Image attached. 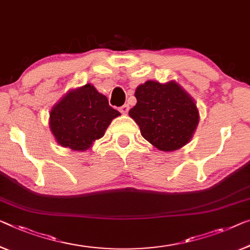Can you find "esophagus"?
I'll use <instances>...</instances> for the list:
<instances>
[{
  "label": "esophagus",
  "instance_id": "esophagus-1",
  "mask_svg": "<svg viewBox=\"0 0 250 250\" xmlns=\"http://www.w3.org/2000/svg\"><path fill=\"white\" fill-rule=\"evenodd\" d=\"M128 111H129V105H128V104H125V105L120 106V112L121 113L126 114V113H128Z\"/></svg>",
  "mask_w": 250,
  "mask_h": 250
}]
</instances>
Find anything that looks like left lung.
Here are the masks:
<instances>
[{"label":"left lung","instance_id":"8db88e82","mask_svg":"<svg viewBox=\"0 0 250 250\" xmlns=\"http://www.w3.org/2000/svg\"><path fill=\"white\" fill-rule=\"evenodd\" d=\"M135 96L137 104L129 115L145 139L164 151L176 150L188 143L199 124V111L180 85L148 81L137 87Z\"/></svg>","mask_w":250,"mask_h":250}]
</instances>
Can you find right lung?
Masks as SVG:
<instances>
[{
    "instance_id": "add662e5",
    "label": "right lung",
    "mask_w": 250,
    "mask_h": 250,
    "mask_svg": "<svg viewBox=\"0 0 250 250\" xmlns=\"http://www.w3.org/2000/svg\"><path fill=\"white\" fill-rule=\"evenodd\" d=\"M120 112L109 105L94 86L70 91L50 112V129L57 143L73 150H86L102 138L112 119Z\"/></svg>"
}]
</instances>
